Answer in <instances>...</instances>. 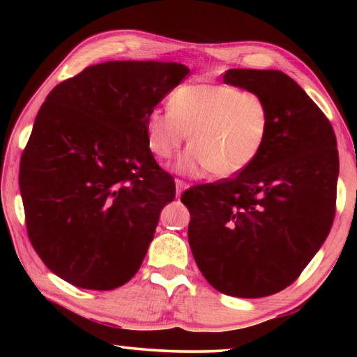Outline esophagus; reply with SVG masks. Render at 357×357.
<instances>
[{
	"label": "esophagus",
	"instance_id": "obj_1",
	"mask_svg": "<svg viewBox=\"0 0 357 357\" xmlns=\"http://www.w3.org/2000/svg\"><path fill=\"white\" fill-rule=\"evenodd\" d=\"M174 185H176V198H179L181 193H183L187 189V184L184 183V181L176 179V181H174Z\"/></svg>",
	"mask_w": 357,
	"mask_h": 357
}]
</instances>
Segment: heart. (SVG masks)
<instances>
[{"label": "heart", "instance_id": "b5f03b06", "mask_svg": "<svg viewBox=\"0 0 357 357\" xmlns=\"http://www.w3.org/2000/svg\"><path fill=\"white\" fill-rule=\"evenodd\" d=\"M148 146L168 159L190 134L193 142L174 162V172L202 178L215 172L233 176L261 154L271 129V112L261 96L231 84L187 83L170 98V108L146 114Z\"/></svg>", "mask_w": 357, "mask_h": 357}]
</instances>
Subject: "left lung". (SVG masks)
I'll list each match as a JSON object with an SVG mask.
<instances>
[{
	"label": "left lung",
	"instance_id": "8db88e82",
	"mask_svg": "<svg viewBox=\"0 0 357 357\" xmlns=\"http://www.w3.org/2000/svg\"><path fill=\"white\" fill-rule=\"evenodd\" d=\"M222 80L266 100L268 142L236 178L192 187L181 202L204 279L223 294L264 298L291 285L328 238L337 140L324 113L283 72L229 69Z\"/></svg>",
	"mask_w": 357,
	"mask_h": 357
}]
</instances>
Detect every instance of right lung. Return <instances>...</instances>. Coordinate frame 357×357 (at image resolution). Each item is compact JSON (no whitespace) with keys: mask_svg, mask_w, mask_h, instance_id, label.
<instances>
[{"mask_svg":"<svg viewBox=\"0 0 357 357\" xmlns=\"http://www.w3.org/2000/svg\"><path fill=\"white\" fill-rule=\"evenodd\" d=\"M189 68L162 61L89 66L52 89L20 162L28 236L53 274L114 289L137 274L173 178L157 165L146 114Z\"/></svg>","mask_w":357,"mask_h":357,"instance_id":"obj_1","label":"right lung"}]
</instances>
